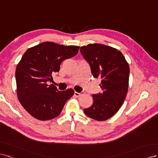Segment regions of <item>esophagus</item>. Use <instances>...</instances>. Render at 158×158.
<instances>
[{"instance_id": "34e87169", "label": "esophagus", "mask_w": 158, "mask_h": 158, "mask_svg": "<svg viewBox=\"0 0 158 158\" xmlns=\"http://www.w3.org/2000/svg\"><path fill=\"white\" fill-rule=\"evenodd\" d=\"M84 93H85L84 92H81V93L75 92V93H74V94H75V97H80L81 95H82V94H83Z\"/></svg>"}]
</instances>
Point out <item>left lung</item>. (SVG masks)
Instances as JSON below:
<instances>
[{
	"label": "left lung",
	"instance_id": "1",
	"mask_svg": "<svg viewBox=\"0 0 158 158\" xmlns=\"http://www.w3.org/2000/svg\"><path fill=\"white\" fill-rule=\"evenodd\" d=\"M94 78H101V93L93 94V104L84 109L94 120L104 121L114 115L123 104L128 89V64L118 49L93 44L80 48Z\"/></svg>",
	"mask_w": 158,
	"mask_h": 158
}]
</instances>
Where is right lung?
<instances>
[{
	"label": "right lung",
	"mask_w": 158,
	"mask_h": 158,
	"mask_svg": "<svg viewBox=\"0 0 158 158\" xmlns=\"http://www.w3.org/2000/svg\"><path fill=\"white\" fill-rule=\"evenodd\" d=\"M79 46L46 42L30 48L22 56L16 69L17 95L22 106L40 120L58 116L66 101L73 95L69 89L59 91L47 82L59 72L62 61L77 54Z\"/></svg>",
	"instance_id": "right-lung-1"
}]
</instances>
